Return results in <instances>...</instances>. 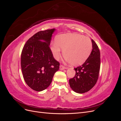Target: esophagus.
Wrapping results in <instances>:
<instances>
[{
    "label": "esophagus",
    "mask_w": 121,
    "mask_h": 121,
    "mask_svg": "<svg viewBox=\"0 0 121 121\" xmlns=\"http://www.w3.org/2000/svg\"><path fill=\"white\" fill-rule=\"evenodd\" d=\"M60 69H61V70H63V69H64L65 68V67L64 66V65H60Z\"/></svg>",
    "instance_id": "esophagus-1"
}]
</instances>
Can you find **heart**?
Segmentation results:
<instances>
[{"instance_id":"1","label":"heart","mask_w":121,"mask_h":121,"mask_svg":"<svg viewBox=\"0 0 121 121\" xmlns=\"http://www.w3.org/2000/svg\"><path fill=\"white\" fill-rule=\"evenodd\" d=\"M51 50L54 57L60 58L61 50L66 60L73 65L83 63L88 57L92 49L90 39L82 35L73 33L57 36L56 42L51 43Z\"/></svg>"}]
</instances>
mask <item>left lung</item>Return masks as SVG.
Returning <instances> with one entry per match:
<instances>
[{
	"label": "left lung",
	"mask_w": 121,
	"mask_h": 121,
	"mask_svg": "<svg viewBox=\"0 0 121 121\" xmlns=\"http://www.w3.org/2000/svg\"><path fill=\"white\" fill-rule=\"evenodd\" d=\"M92 50L82 65L74 68L76 74L69 80V84L73 91L83 93L89 91L95 85L98 79L100 67V53L96 43L93 39Z\"/></svg>",
	"instance_id": "8db88e82"
}]
</instances>
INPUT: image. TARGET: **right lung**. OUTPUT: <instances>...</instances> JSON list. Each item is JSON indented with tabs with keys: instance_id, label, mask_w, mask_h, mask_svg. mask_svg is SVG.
I'll return each instance as SVG.
<instances>
[{
	"instance_id": "obj_1",
	"label": "right lung",
	"mask_w": 121,
	"mask_h": 121,
	"mask_svg": "<svg viewBox=\"0 0 121 121\" xmlns=\"http://www.w3.org/2000/svg\"><path fill=\"white\" fill-rule=\"evenodd\" d=\"M54 30H46L35 34L28 40L22 52L21 65L24 80L36 91L46 89L60 68V64L55 60L49 47Z\"/></svg>"
}]
</instances>
